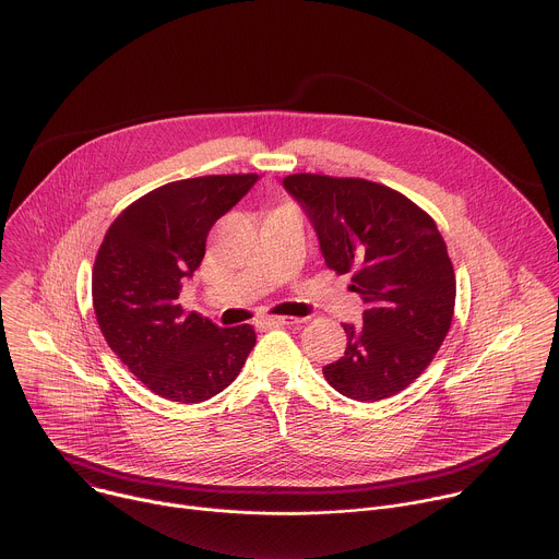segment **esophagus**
Listing matches in <instances>:
<instances>
[{
    "label": "esophagus",
    "instance_id": "esophagus-1",
    "mask_svg": "<svg viewBox=\"0 0 559 559\" xmlns=\"http://www.w3.org/2000/svg\"><path fill=\"white\" fill-rule=\"evenodd\" d=\"M302 320L300 318H287V316H267V318H261L257 324L261 329H274V326H285V324H300Z\"/></svg>",
    "mask_w": 559,
    "mask_h": 559
}]
</instances>
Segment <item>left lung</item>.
Masks as SVG:
<instances>
[{"mask_svg":"<svg viewBox=\"0 0 559 559\" xmlns=\"http://www.w3.org/2000/svg\"><path fill=\"white\" fill-rule=\"evenodd\" d=\"M285 191L309 217L329 270L350 274L366 309L344 324V355L322 368L344 397L380 402L411 386L443 344L454 267L435 219L402 193L357 177L298 173Z\"/></svg>","mask_w":559,"mask_h":559,"instance_id":"left-lung-1","label":"left lung"}]
</instances>
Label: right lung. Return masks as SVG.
I'll return each mask as SVG.
<instances>
[{
    "label": "right lung",
    "mask_w": 559,
    "mask_h": 559,
    "mask_svg": "<svg viewBox=\"0 0 559 559\" xmlns=\"http://www.w3.org/2000/svg\"><path fill=\"white\" fill-rule=\"evenodd\" d=\"M259 175L179 179L146 193L109 226L92 272V298L109 348L155 395L200 404L230 386L257 333L222 329L177 305L206 254L215 222L248 195Z\"/></svg>",
    "instance_id": "obj_1"
}]
</instances>
